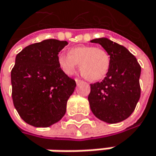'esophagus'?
Instances as JSON below:
<instances>
[{"label":"esophagus","mask_w":156,"mask_h":156,"mask_svg":"<svg viewBox=\"0 0 156 156\" xmlns=\"http://www.w3.org/2000/svg\"><path fill=\"white\" fill-rule=\"evenodd\" d=\"M75 82H76V83H79L82 82V80H80V79H78V78H75Z\"/></svg>","instance_id":"esophagus-1"}]
</instances>
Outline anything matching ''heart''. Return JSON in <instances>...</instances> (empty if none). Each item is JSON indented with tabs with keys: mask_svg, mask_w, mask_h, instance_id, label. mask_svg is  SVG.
I'll list each match as a JSON object with an SVG mask.
<instances>
[{
	"mask_svg": "<svg viewBox=\"0 0 156 156\" xmlns=\"http://www.w3.org/2000/svg\"><path fill=\"white\" fill-rule=\"evenodd\" d=\"M58 64L63 72L72 75L78 64L83 73L91 81L102 79L107 74L110 57L105 49L92 46H79L69 50V55L60 54Z\"/></svg>",
	"mask_w": 156,
	"mask_h": 156,
	"instance_id": "b5f03b06",
	"label": "heart"
}]
</instances>
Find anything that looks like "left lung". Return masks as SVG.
<instances>
[{
    "instance_id": "left-lung-1",
    "label": "left lung",
    "mask_w": 156,
    "mask_h": 156,
    "mask_svg": "<svg viewBox=\"0 0 156 156\" xmlns=\"http://www.w3.org/2000/svg\"><path fill=\"white\" fill-rule=\"evenodd\" d=\"M108 53L110 65L101 83L90 84L88 101L92 113L99 119L114 124L127 119L139 101L141 66L125 47L108 38L90 40Z\"/></svg>"
}]
</instances>
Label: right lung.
<instances>
[{"label":"right lung","instance_id":"right-lung-1","mask_svg":"<svg viewBox=\"0 0 156 156\" xmlns=\"http://www.w3.org/2000/svg\"><path fill=\"white\" fill-rule=\"evenodd\" d=\"M68 43L47 39L22 49L11 70L12 101L20 118L29 125L47 127L66 114L76 83L58 64V54Z\"/></svg>","mask_w":156,"mask_h":156}]
</instances>
